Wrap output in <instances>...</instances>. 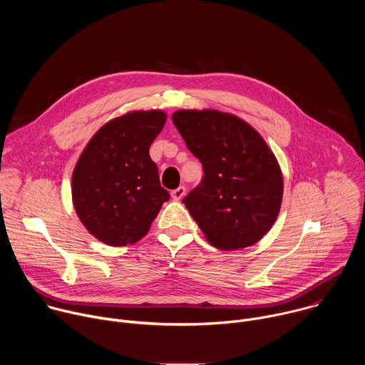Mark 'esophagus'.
Returning a JSON list of instances; mask_svg holds the SVG:
<instances>
[{
	"mask_svg": "<svg viewBox=\"0 0 365 365\" xmlns=\"http://www.w3.org/2000/svg\"><path fill=\"white\" fill-rule=\"evenodd\" d=\"M185 193H186V187H185V186H179L178 189L172 190V197H173L175 200H180V199L185 196Z\"/></svg>",
	"mask_w": 365,
	"mask_h": 365,
	"instance_id": "obj_1",
	"label": "esophagus"
}]
</instances>
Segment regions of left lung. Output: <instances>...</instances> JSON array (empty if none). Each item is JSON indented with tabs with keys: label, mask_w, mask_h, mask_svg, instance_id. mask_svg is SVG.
Listing matches in <instances>:
<instances>
[{
	"label": "left lung",
	"mask_w": 365,
	"mask_h": 365,
	"mask_svg": "<svg viewBox=\"0 0 365 365\" xmlns=\"http://www.w3.org/2000/svg\"><path fill=\"white\" fill-rule=\"evenodd\" d=\"M172 121L202 163L203 178L183 203L206 240L225 251L262 240L283 196L282 170L263 137L215 110L176 111Z\"/></svg>",
	"instance_id": "8db88e82"
}]
</instances>
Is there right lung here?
I'll list each match as a JSON object with an SVG mask.
<instances>
[{"instance_id":"obj_1","label":"right lung","mask_w":365,"mask_h":365,"mask_svg":"<svg viewBox=\"0 0 365 365\" xmlns=\"http://www.w3.org/2000/svg\"><path fill=\"white\" fill-rule=\"evenodd\" d=\"M166 118L160 110L128 113L101 127L82 151L72 199L81 222L99 241L137 242L169 200L148 153Z\"/></svg>"}]
</instances>
